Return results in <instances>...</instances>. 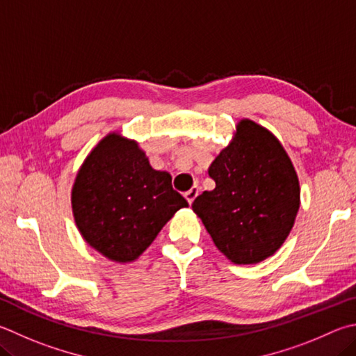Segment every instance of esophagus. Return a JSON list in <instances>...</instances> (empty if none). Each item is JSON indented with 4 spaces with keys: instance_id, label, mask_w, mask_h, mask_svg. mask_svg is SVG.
<instances>
[{
    "instance_id": "obj_1",
    "label": "esophagus",
    "mask_w": 356,
    "mask_h": 356,
    "mask_svg": "<svg viewBox=\"0 0 356 356\" xmlns=\"http://www.w3.org/2000/svg\"><path fill=\"white\" fill-rule=\"evenodd\" d=\"M197 195H199V188H197V186H193L191 190H188V191L185 193V199L188 200V204H193V200L196 199Z\"/></svg>"
}]
</instances>
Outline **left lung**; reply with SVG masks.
Here are the masks:
<instances>
[{
  "mask_svg": "<svg viewBox=\"0 0 356 356\" xmlns=\"http://www.w3.org/2000/svg\"><path fill=\"white\" fill-rule=\"evenodd\" d=\"M209 168L216 186L191 209L221 254L235 264L273 257L293 229L300 207L296 168L279 138L249 118Z\"/></svg>",
  "mask_w": 356,
  "mask_h": 356,
  "instance_id": "obj_1",
  "label": "left lung"
}]
</instances>
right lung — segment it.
I'll return each instance as SVG.
<instances>
[{
	"instance_id": "1",
	"label": "right lung",
	"mask_w": 356,
	"mask_h": 356,
	"mask_svg": "<svg viewBox=\"0 0 356 356\" xmlns=\"http://www.w3.org/2000/svg\"><path fill=\"white\" fill-rule=\"evenodd\" d=\"M188 202L171 174L154 170L137 140L108 132L76 172L71 210L90 248L115 263H132Z\"/></svg>"
}]
</instances>
